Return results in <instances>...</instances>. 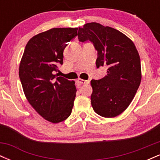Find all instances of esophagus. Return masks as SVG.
Returning <instances> with one entry per match:
<instances>
[{
  "instance_id": "esophagus-1",
  "label": "esophagus",
  "mask_w": 160,
  "mask_h": 160,
  "mask_svg": "<svg viewBox=\"0 0 160 160\" xmlns=\"http://www.w3.org/2000/svg\"><path fill=\"white\" fill-rule=\"evenodd\" d=\"M78 82H80V83H81V84H88L89 82V80H82V79H80V78L78 79Z\"/></svg>"
}]
</instances>
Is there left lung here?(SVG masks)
I'll use <instances>...</instances> for the list:
<instances>
[{
  "mask_svg": "<svg viewBox=\"0 0 160 160\" xmlns=\"http://www.w3.org/2000/svg\"><path fill=\"white\" fill-rule=\"evenodd\" d=\"M78 39L92 42L98 52L96 67H108L107 75L92 80L91 104L103 117H115L128 107L141 80V60L130 38L113 28L97 22L79 28Z\"/></svg>",
  "mask_w": 160,
  "mask_h": 160,
  "instance_id": "1",
  "label": "left lung"
}]
</instances>
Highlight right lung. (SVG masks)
<instances>
[{"mask_svg":"<svg viewBox=\"0 0 160 160\" xmlns=\"http://www.w3.org/2000/svg\"><path fill=\"white\" fill-rule=\"evenodd\" d=\"M78 28H55L28 40L20 62L19 75L28 102L52 123L71 115L77 89L74 80L55 73L63 64L67 42L78 35Z\"/></svg>","mask_w":160,"mask_h":160,"instance_id":"add662e5","label":"right lung"}]
</instances>
